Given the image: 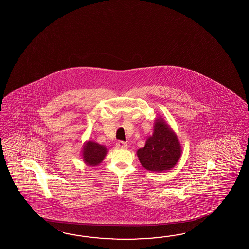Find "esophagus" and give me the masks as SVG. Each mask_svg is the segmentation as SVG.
Wrapping results in <instances>:
<instances>
[{"label":"esophagus","instance_id":"esophagus-1","mask_svg":"<svg viewBox=\"0 0 249 249\" xmlns=\"http://www.w3.org/2000/svg\"><path fill=\"white\" fill-rule=\"evenodd\" d=\"M116 146L117 148H127V143L124 141H118Z\"/></svg>","mask_w":249,"mask_h":249}]
</instances>
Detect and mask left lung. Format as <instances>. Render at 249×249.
Returning <instances> with one entry per match:
<instances>
[{"label": "left lung", "mask_w": 249, "mask_h": 249, "mask_svg": "<svg viewBox=\"0 0 249 249\" xmlns=\"http://www.w3.org/2000/svg\"><path fill=\"white\" fill-rule=\"evenodd\" d=\"M177 136L165 123L158 118L153 135L147 139L145 147L139 148L137 156L143 167L152 172H163L175 166L180 157Z\"/></svg>", "instance_id": "obj_1"}]
</instances>
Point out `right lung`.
Segmentation results:
<instances>
[{
	"mask_svg": "<svg viewBox=\"0 0 249 249\" xmlns=\"http://www.w3.org/2000/svg\"><path fill=\"white\" fill-rule=\"evenodd\" d=\"M106 154L107 148L105 147L89 141L84 147L83 158L86 164L94 166L101 163Z\"/></svg>",
	"mask_w": 249,
	"mask_h": 249,
	"instance_id": "obj_1",
	"label": "right lung"
}]
</instances>
